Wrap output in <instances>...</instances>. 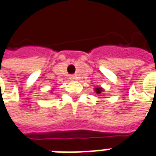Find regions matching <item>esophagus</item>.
Returning <instances> with one entry per match:
<instances>
[{
    "instance_id": "1",
    "label": "esophagus",
    "mask_w": 156,
    "mask_h": 156,
    "mask_svg": "<svg viewBox=\"0 0 156 156\" xmlns=\"http://www.w3.org/2000/svg\"><path fill=\"white\" fill-rule=\"evenodd\" d=\"M69 78H70L71 80H73V79H75V78H76V77H75V75H70Z\"/></svg>"
}]
</instances>
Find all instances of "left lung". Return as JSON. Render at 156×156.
Masks as SVG:
<instances>
[{
  "label": "left lung",
  "mask_w": 156,
  "mask_h": 156,
  "mask_svg": "<svg viewBox=\"0 0 156 156\" xmlns=\"http://www.w3.org/2000/svg\"><path fill=\"white\" fill-rule=\"evenodd\" d=\"M102 88H96V92L98 93V94H100L101 93V91H102Z\"/></svg>",
  "instance_id": "8db88e82"
}]
</instances>
